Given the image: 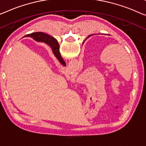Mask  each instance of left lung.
Here are the masks:
<instances>
[{
    "mask_svg": "<svg viewBox=\"0 0 146 146\" xmlns=\"http://www.w3.org/2000/svg\"><path fill=\"white\" fill-rule=\"evenodd\" d=\"M90 36H91V35H89V36H88V37H90Z\"/></svg>",
    "mask_w": 146,
    "mask_h": 146,
    "instance_id": "obj_1",
    "label": "left lung"
}]
</instances>
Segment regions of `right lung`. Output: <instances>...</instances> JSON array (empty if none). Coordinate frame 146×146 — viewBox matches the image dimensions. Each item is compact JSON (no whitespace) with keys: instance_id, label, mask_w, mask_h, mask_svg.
Returning a JSON list of instances; mask_svg holds the SVG:
<instances>
[{"instance_id":"add662e5","label":"right lung","mask_w":146,"mask_h":146,"mask_svg":"<svg viewBox=\"0 0 146 146\" xmlns=\"http://www.w3.org/2000/svg\"><path fill=\"white\" fill-rule=\"evenodd\" d=\"M26 36H31L36 41H39V42H45L46 44L49 45L51 47L53 52V54L56 58H57L58 61L60 62V64L63 65L64 66H66V64L64 60L62 59V56L60 55V51H59V44L56 40V38H54L53 36H51L48 35L42 32H36L33 33L31 34H29Z\"/></svg>"}]
</instances>
